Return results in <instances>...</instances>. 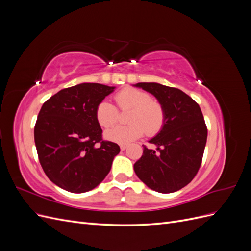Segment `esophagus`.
I'll use <instances>...</instances> for the list:
<instances>
[{
    "mask_svg": "<svg viewBox=\"0 0 251 251\" xmlns=\"http://www.w3.org/2000/svg\"><path fill=\"white\" fill-rule=\"evenodd\" d=\"M126 147H127L126 144H120V150L121 151H125L126 149Z\"/></svg>",
    "mask_w": 251,
    "mask_h": 251,
    "instance_id": "34e87169",
    "label": "esophagus"
}]
</instances>
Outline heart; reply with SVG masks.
Segmentation results:
<instances>
[{"instance_id":"b5f03b06","label":"heart","mask_w":251,"mask_h":251,"mask_svg":"<svg viewBox=\"0 0 251 251\" xmlns=\"http://www.w3.org/2000/svg\"><path fill=\"white\" fill-rule=\"evenodd\" d=\"M117 107L121 111L130 110L126 120L128 125L117 126L104 133L105 139L119 144L130 143L143 135L155 136L165 125V110L163 104L146 91L127 87L115 95ZM97 123L104 128H109L119 120V112L112 102L101 100L95 110Z\"/></svg>"}]
</instances>
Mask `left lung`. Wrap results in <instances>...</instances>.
<instances>
[{
  "mask_svg": "<svg viewBox=\"0 0 251 251\" xmlns=\"http://www.w3.org/2000/svg\"><path fill=\"white\" fill-rule=\"evenodd\" d=\"M136 87L153 94L165 110V125L134 164V171L144 184L158 193L177 192L198 173L207 139L202 111L191 96L181 90L157 82H138Z\"/></svg>",
  "mask_w": 251,
  "mask_h": 251,
  "instance_id": "left-lung-1",
  "label": "left lung"
}]
</instances>
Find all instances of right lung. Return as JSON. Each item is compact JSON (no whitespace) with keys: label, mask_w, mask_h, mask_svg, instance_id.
<instances>
[{"label":"right lung","mask_w":251,"mask_h":251,"mask_svg":"<svg viewBox=\"0 0 251 251\" xmlns=\"http://www.w3.org/2000/svg\"><path fill=\"white\" fill-rule=\"evenodd\" d=\"M114 87L80 83L60 90L45 101L34 126L39 160L53 183L80 194L96 187L109 174L119 151L102 139L95 110Z\"/></svg>","instance_id":"obj_1"}]
</instances>
